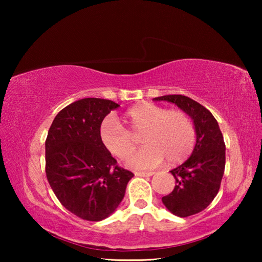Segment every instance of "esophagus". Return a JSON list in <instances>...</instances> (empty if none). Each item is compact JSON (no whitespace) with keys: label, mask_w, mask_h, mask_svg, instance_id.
Returning <instances> with one entry per match:
<instances>
[{"label":"esophagus","mask_w":262,"mask_h":262,"mask_svg":"<svg viewBox=\"0 0 262 262\" xmlns=\"http://www.w3.org/2000/svg\"><path fill=\"white\" fill-rule=\"evenodd\" d=\"M155 174V172H135V176L137 177H151Z\"/></svg>","instance_id":"1"}]
</instances>
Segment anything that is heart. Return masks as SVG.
Here are the masks:
<instances>
[{
	"instance_id": "1",
	"label": "heart",
	"mask_w": 262,
	"mask_h": 262,
	"mask_svg": "<svg viewBox=\"0 0 262 262\" xmlns=\"http://www.w3.org/2000/svg\"><path fill=\"white\" fill-rule=\"evenodd\" d=\"M122 120L127 130L117 119L108 117L100 123L98 134L100 143L112 156L127 159L135 151L131 135L144 133L141 143L146 148L128 159V167L149 170L161 165L165 157L168 163L178 164L193 151L196 132L192 119L184 111L140 103L128 110Z\"/></svg>"
}]
</instances>
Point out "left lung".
I'll list each match as a JSON object with an SVG mask.
<instances>
[{"label":"left lung","instance_id":"8db88e82","mask_svg":"<svg viewBox=\"0 0 262 262\" xmlns=\"http://www.w3.org/2000/svg\"><path fill=\"white\" fill-rule=\"evenodd\" d=\"M154 99L177 105L193 120L196 132L193 152L187 161L170 171L176 186L162 201L176 216L198 214L214 200L224 174L225 144L219 122L205 106L189 97L166 95Z\"/></svg>","mask_w":262,"mask_h":262}]
</instances>
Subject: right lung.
I'll list each match as a JSON object with an SVG mask.
<instances>
[{"instance_id": "add662e5", "label": "right lung", "mask_w": 262, "mask_h": 262, "mask_svg": "<svg viewBox=\"0 0 262 262\" xmlns=\"http://www.w3.org/2000/svg\"><path fill=\"white\" fill-rule=\"evenodd\" d=\"M119 104L83 98L57 113L48 130L46 176L66 209L86 221L107 219L134 174L119 167L99 140V127Z\"/></svg>"}]
</instances>
